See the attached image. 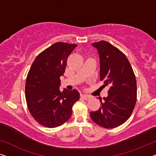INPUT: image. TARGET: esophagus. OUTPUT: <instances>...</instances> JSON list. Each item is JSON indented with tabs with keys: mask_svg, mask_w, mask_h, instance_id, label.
Wrapping results in <instances>:
<instances>
[{
	"mask_svg": "<svg viewBox=\"0 0 156 156\" xmlns=\"http://www.w3.org/2000/svg\"><path fill=\"white\" fill-rule=\"evenodd\" d=\"M81 97H82L83 99H85V100H87V99H90V96H89V95H87V94H82L81 95Z\"/></svg>",
	"mask_w": 156,
	"mask_h": 156,
	"instance_id": "obj_1",
	"label": "esophagus"
}]
</instances>
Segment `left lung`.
Wrapping results in <instances>:
<instances>
[{
    "label": "left lung",
    "mask_w": 156,
    "mask_h": 156,
    "mask_svg": "<svg viewBox=\"0 0 156 156\" xmlns=\"http://www.w3.org/2000/svg\"><path fill=\"white\" fill-rule=\"evenodd\" d=\"M98 51L100 79L108 87V96L100 99L101 106L90 117L104 128L120 126L129 118L136 101V81L129 62L123 53L108 42L92 43Z\"/></svg>",
    "instance_id": "1"
}]
</instances>
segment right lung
<instances>
[{
	"label": "right lung",
	"mask_w": 156,
	"mask_h": 156,
	"mask_svg": "<svg viewBox=\"0 0 156 156\" xmlns=\"http://www.w3.org/2000/svg\"><path fill=\"white\" fill-rule=\"evenodd\" d=\"M76 44L57 42L37 56L28 73L25 94L28 108L43 126L56 127L72 114V106L80 99L77 90L60 91V76Z\"/></svg>",
	"instance_id": "right-lung-1"
}]
</instances>
